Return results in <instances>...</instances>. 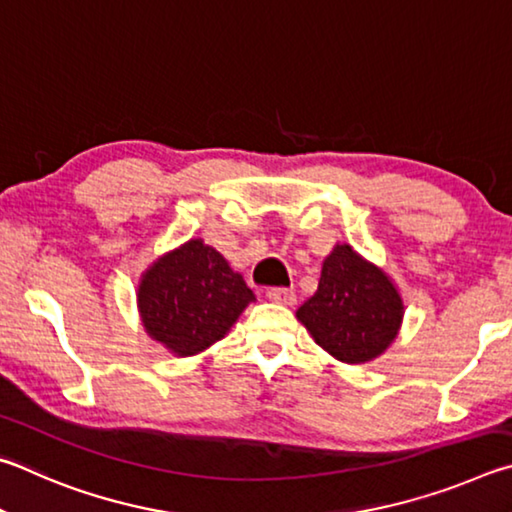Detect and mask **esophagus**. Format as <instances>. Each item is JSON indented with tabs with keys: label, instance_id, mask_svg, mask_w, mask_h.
I'll return each mask as SVG.
<instances>
[{
	"label": "esophagus",
	"instance_id": "obj_1",
	"mask_svg": "<svg viewBox=\"0 0 512 512\" xmlns=\"http://www.w3.org/2000/svg\"><path fill=\"white\" fill-rule=\"evenodd\" d=\"M267 299L274 303H281V306H292V303L297 301V294L288 288H270L267 290Z\"/></svg>",
	"mask_w": 512,
	"mask_h": 512
}]
</instances>
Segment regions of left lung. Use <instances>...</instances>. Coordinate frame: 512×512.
Masks as SVG:
<instances>
[{
  "mask_svg": "<svg viewBox=\"0 0 512 512\" xmlns=\"http://www.w3.org/2000/svg\"><path fill=\"white\" fill-rule=\"evenodd\" d=\"M400 292L378 265L351 245H335L321 265L319 288L297 310L312 339L339 362L364 364L398 337Z\"/></svg>",
  "mask_w": 512,
  "mask_h": 512,
  "instance_id": "1",
  "label": "left lung"
}]
</instances>
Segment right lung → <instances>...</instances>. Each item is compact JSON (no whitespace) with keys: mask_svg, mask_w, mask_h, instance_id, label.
<instances>
[{"mask_svg":"<svg viewBox=\"0 0 512 512\" xmlns=\"http://www.w3.org/2000/svg\"><path fill=\"white\" fill-rule=\"evenodd\" d=\"M254 299L227 258L200 238L159 256L137 290L143 328L177 357L197 355L222 339Z\"/></svg>","mask_w":512,"mask_h":512,"instance_id":"obj_1","label":"right lung"}]
</instances>
